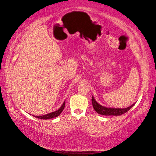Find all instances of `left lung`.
Listing matches in <instances>:
<instances>
[{"label":"left lung","mask_w":156,"mask_h":156,"mask_svg":"<svg viewBox=\"0 0 156 156\" xmlns=\"http://www.w3.org/2000/svg\"><path fill=\"white\" fill-rule=\"evenodd\" d=\"M91 101H92V105L94 110L99 114L102 115H105V116H119L124 113H126L128 111H129L132 107L134 106L135 103H133V105L126 107V108H111V107H106L103 106L95 101L94 99V97L92 96V99H91Z\"/></svg>","instance_id":"left-lung-1"}]
</instances>
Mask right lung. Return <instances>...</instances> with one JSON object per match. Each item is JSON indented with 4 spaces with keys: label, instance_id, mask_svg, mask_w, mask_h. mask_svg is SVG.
Masks as SVG:
<instances>
[{
    "label": "right lung",
    "instance_id": "obj_1",
    "mask_svg": "<svg viewBox=\"0 0 156 156\" xmlns=\"http://www.w3.org/2000/svg\"><path fill=\"white\" fill-rule=\"evenodd\" d=\"M65 101H64L63 104L61 105V107L56 111H54V112H52L50 113L46 114L45 115H41V116H34L35 117L38 118V119H53L55 117H58V115L62 113V111H63L64 108H65Z\"/></svg>",
    "mask_w": 156,
    "mask_h": 156
}]
</instances>
